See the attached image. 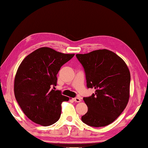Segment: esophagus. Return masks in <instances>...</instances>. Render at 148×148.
I'll list each match as a JSON object with an SVG mask.
<instances>
[{
    "label": "esophagus",
    "instance_id": "1",
    "mask_svg": "<svg viewBox=\"0 0 148 148\" xmlns=\"http://www.w3.org/2000/svg\"><path fill=\"white\" fill-rule=\"evenodd\" d=\"M73 100H74V101H76V102H80V101H82L81 98H79V97H77V98H74V99H73Z\"/></svg>",
    "mask_w": 148,
    "mask_h": 148
}]
</instances>
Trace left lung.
<instances>
[{"instance_id":"left-lung-1","label":"left lung","mask_w":148,"mask_h":148,"mask_svg":"<svg viewBox=\"0 0 148 148\" xmlns=\"http://www.w3.org/2000/svg\"><path fill=\"white\" fill-rule=\"evenodd\" d=\"M85 69L87 86L95 94L83 98L88 107L82 120L92 127H103L119 117L127 106L130 96L131 75L120 56L107 49L77 53Z\"/></svg>"}]
</instances>
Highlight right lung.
<instances>
[{"mask_svg":"<svg viewBox=\"0 0 148 148\" xmlns=\"http://www.w3.org/2000/svg\"><path fill=\"white\" fill-rule=\"evenodd\" d=\"M74 53H64L51 48L41 47L24 59L16 72L14 94L18 105L32 122L49 126L60 119L61 103L69 101L57 85V74L61 66Z\"/></svg>","mask_w":148,"mask_h":148,"instance_id":"obj_1","label":"right lung"}]
</instances>
